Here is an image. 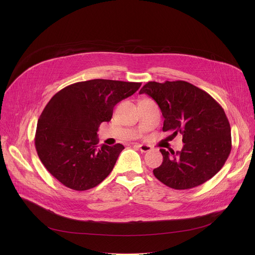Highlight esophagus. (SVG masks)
<instances>
[{
  "mask_svg": "<svg viewBox=\"0 0 255 255\" xmlns=\"http://www.w3.org/2000/svg\"><path fill=\"white\" fill-rule=\"evenodd\" d=\"M135 146L137 148H139L141 152H148L152 149V146H150V145H147V144H136Z\"/></svg>",
  "mask_w": 255,
  "mask_h": 255,
  "instance_id": "1",
  "label": "esophagus"
}]
</instances>
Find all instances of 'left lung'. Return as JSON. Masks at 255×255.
<instances>
[{
	"instance_id": "left-lung-1",
	"label": "left lung",
	"mask_w": 255,
	"mask_h": 255,
	"mask_svg": "<svg viewBox=\"0 0 255 255\" xmlns=\"http://www.w3.org/2000/svg\"><path fill=\"white\" fill-rule=\"evenodd\" d=\"M139 94H147L159 106L164 118L162 131L183 135L180 151L160 149L163 160L154 176L174 190L198 187L225 164L232 148L228 118L215 99L185 82H148Z\"/></svg>"
}]
</instances>
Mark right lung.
I'll return each instance as SVG.
<instances>
[{"label": "right lung", "instance_id": "add662e5", "mask_svg": "<svg viewBox=\"0 0 255 255\" xmlns=\"http://www.w3.org/2000/svg\"><path fill=\"white\" fill-rule=\"evenodd\" d=\"M140 86L97 79L69 85L51 98L39 117L34 141L41 162L59 183L87 191L110 174L124 146H100L98 128L111 120L115 105Z\"/></svg>", "mask_w": 255, "mask_h": 255}]
</instances>
